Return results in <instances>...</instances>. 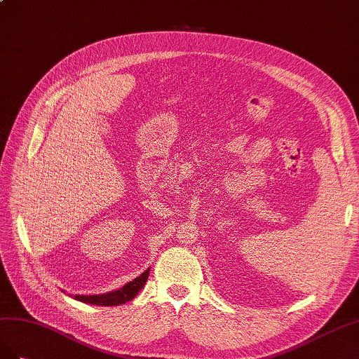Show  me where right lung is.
<instances>
[{"instance_id": "right-lung-1", "label": "right lung", "mask_w": 359, "mask_h": 359, "mask_svg": "<svg viewBox=\"0 0 359 359\" xmlns=\"http://www.w3.org/2000/svg\"><path fill=\"white\" fill-rule=\"evenodd\" d=\"M150 269L142 272L134 281H129L128 284L123 285L121 289L108 292L104 294H75L74 298L76 301L91 304V305H104V306H112V305H121L132 301L140 293V290L144 287V284L149 278Z\"/></svg>"}]
</instances>
